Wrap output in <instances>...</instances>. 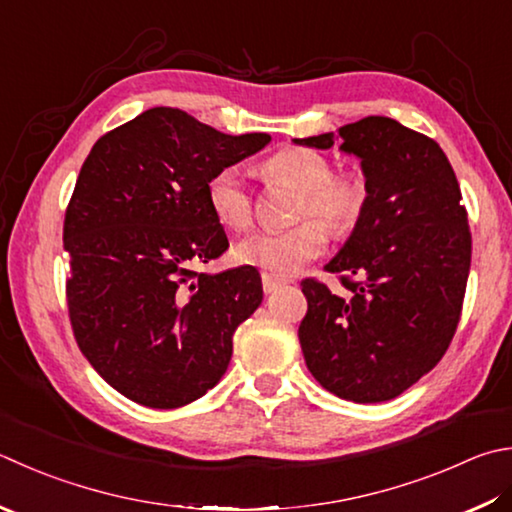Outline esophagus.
Instances as JSON below:
<instances>
[{
  "instance_id": "obj_1",
  "label": "esophagus",
  "mask_w": 512,
  "mask_h": 512,
  "mask_svg": "<svg viewBox=\"0 0 512 512\" xmlns=\"http://www.w3.org/2000/svg\"><path fill=\"white\" fill-rule=\"evenodd\" d=\"M260 278H263V292H265V294H272V292H276L278 287L283 285L281 278H276V276H272V274H263Z\"/></svg>"
}]
</instances>
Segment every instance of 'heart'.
Listing matches in <instances>:
<instances>
[{"label":"heart","mask_w":512,"mask_h":512,"mask_svg":"<svg viewBox=\"0 0 512 512\" xmlns=\"http://www.w3.org/2000/svg\"><path fill=\"white\" fill-rule=\"evenodd\" d=\"M263 176L274 185L301 191L292 229L260 231L238 243L240 263L254 265L272 276H292L310 260L318 258L334 234H347L359 223L368 207L370 189L365 176L356 169H334L325 153L307 147H285L269 156ZM207 202L220 225L231 231L252 229L256 200L247 185L245 171L238 165L218 169L207 182Z\"/></svg>","instance_id":"b5f03b06"}]
</instances>
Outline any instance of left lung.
Instances as JSON below:
<instances>
[{"mask_svg":"<svg viewBox=\"0 0 512 512\" xmlns=\"http://www.w3.org/2000/svg\"><path fill=\"white\" fill-rule=\"evenodd\" d=\"M341 149L361 158L370 198L325 272L301 283L307 314L298 341L307 370L354 403L399 397L443 359L457 332L470 272L468 211L446 153L383 115L339 129ZM330 149L334 133L294 140Z\"/></svg>","mask_w":512,"mask_h":512,"instance_id":"8db88e82","label":"left lung"}]
</instances>
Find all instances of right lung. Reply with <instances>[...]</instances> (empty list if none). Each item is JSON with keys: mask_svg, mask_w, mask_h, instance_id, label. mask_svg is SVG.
<instances>
[{"mask_svg": "<svg viewBox=\"0 0 512 512\" xmlns=\"http://www.w3.org/2000/svg\"><path fill=\"white\" fill-rule=\"evenodd\" d=\"M269 140L156 106L104 133L84 160L64 214L73 336L93 370L140 406L182 408L214 388L236 327L263 301L256 267H196L229 247L209 178Z\"/></svg>", "mask_w": 512, "mask_h": 512, "instance_id": "right-lung-1", "label": "right lung"}]
</instances>
